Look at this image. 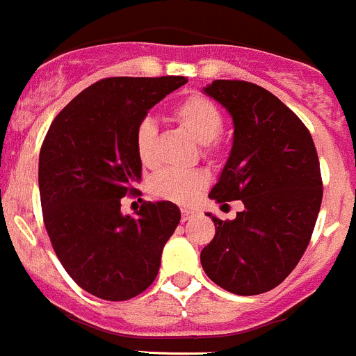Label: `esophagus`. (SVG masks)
I'll list each match as a JSON object with an SVG mask.
<instances>
[{
	"mask_svg": "<svg viewBox=\"0 0 356 356\" xmlns=\"http://www.w3.org/2000/svg\"><path fill=\"white\" fill-rule=\"evenodd\" d=\"M195 215V210L194 208H181V220H191L192 217Z\"/></svg>",
	"mask_w": 356,
	"mask_h": 356,
	"instance_id": "obj_1",
	"label": "esophagus"
}]
</instances>
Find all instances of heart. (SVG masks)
Returning <instances> with one entry per match:
<instances>
[{
  "mask_svg": "<svg viewBox=\"0 0 356 356\" xmlns=\"http://www.w3.org/2000/svg\"><path fill=\"white\" fill-rule=\"evenodd\" d=\"M172 118L180 123L192 138L201 143L203 155L213 159L218 153V139L224 125L222 111L217 104L201 93H192L172 109ZM156 125L152 118L139 122L134 134V146L139 161L145 165L155 162ZM208 176L201 171H178L162 169L149 181V192L155 197L172 201L178 204H188L207 188Z\"/></svg>",
  "mask_w": 356,
  "mask_h": 356,
  "instance_id": "heart-1",
  "label": "heart"
}]
</instances>
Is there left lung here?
Masks as SVG:
<instances>
[{
	"label": "left lung",
	"mask_w": 356,
	"mask_h": 356,
	"mask_svg": "<svg viewBox=\"0 0 356 356\" xmlns=\"http://www.w3.org/2000/svg\"><path fill=\"white\" fill-rule=\"evenodd\" d=\"M204 93L234 123L233 148L210 197L240 200L234 220L210 215L215 236L201 250L204 273L234 295H261L298 265L316 226L323 181L314 141L302 120L265 88L217 79Z\"/></svg>",
	"instance_id": "8db88e82"
}]
</instances>
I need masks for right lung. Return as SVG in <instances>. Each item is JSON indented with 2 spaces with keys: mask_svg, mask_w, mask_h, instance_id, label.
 <instances>
[{
  "mask_svg": "<svg viewBox=\"0 0 356 356\" xmlns=\"http://www.w3.org/2000/svg\"><path fill=\"white\" fill-rule=\"evenodd\" d=\"M185 83L181 76L97 81L58 113L42 143L45 229L68 275L93 296L134 298L159 273L180 210L171 201H145L136 215H123L122 197L138 192L141 180L134 146L139 122Z\"/></svg>",
  "mask_w": 356,
  "mask_h": 356,
  "instance_id": "right-lung-1",
  "label": "right lung"
}]
</instances>
